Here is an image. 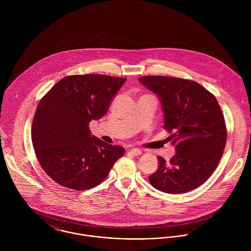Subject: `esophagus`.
I'll list each match as a JSON object with an SVG mask.
<instances>
[{
  "label": "esophagus",
  "instance_id": "34e87169",
  "mask_svg": "<svg viewBox=\"0 0 251 251\" xmlns=\"http://www.w3.org/2000/svg\"><path fill=\"white\" fill-rule=\"evenodd\" d=\"M129 152L133 155H140L142 153V151L140 149H137V148H133L131 150H129Z\"/></svg>",
  "mask_w": 251,
  "mask_h": 251
}]
</instances>
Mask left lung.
<instances>
[{
	"label": "left lung",
	"mask_w": 251,
	"mask_h": 251,
	"mask_svg": "<svg viewBox=\"0 0 251 251\" xmlns=\"http://www.w3.org/2000/svg\"><path fill=\"white\" fill-rule=\"evenodd\" d=\"M147 89L159 99L164 128L176 153L166 161L158 156V169L151 184L165 193L179 194L203 184L215 172L227 139L224 117L214 95L200 84L166 76H142Z\"/></svg>",
	"instance_id": "left-lung-1"
}]
</instances>
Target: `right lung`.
Returning <instances> with one entry per match:
<instances>
[{"mask_svg": "<svg viewBox=\"0 0 251 251\" xmlns=\"http://www.w3.org/2000/svg\"><path fill=\"white\" fill-rule=\"evenodd\" d=\"M126 80L103 74L71 75L41 99L32 141L39 164L54 181L75 190L93 188L124 155L123 147L92 135L89 124L107 113Z\"/></svg>", "mask_w": 251, "mask_h": 251, "instance_id": "right-lung-1", "label": "right lung"}]
</instances>
